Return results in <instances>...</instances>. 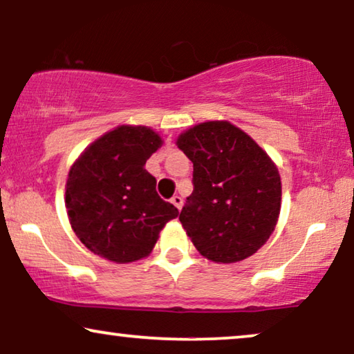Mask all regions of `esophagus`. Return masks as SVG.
Returning a JSON list of instances; mask_svg holds the SVG:
<instances>
[{
  "instance_id": "1",
  "label": "esophagus",
  "mask_w": 354,
  "mask_h": 354,
  "mask_svg": "<svg viewBox=\"0 0 354 354\" xmlns=\"http://www.w3.org/2000/svg\"><path fill=\"white\" fill-rule=\"evenodd\" d=\"M171 203H172L174 206L177 207V209H182V206H183V200H182V196L174 195V196L171 198Z\"/></svg>"
}]
</instances>
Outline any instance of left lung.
Returning <instances> with one entry per match:
<instances>
[{"label": "left lung", "instance_id": "1", "mask_svg": "<svg viewBox=\"0 0 354 354\" xmlns=\"http://www.w3.org/2000/svg\"><path fill=\"white\" fill-rule=\"evenodd\" d=\"M193 162V192L180 219L193 245L214 263H236L263 246L280 212L277 167L230 122L195 125L177 140Z\"/></svg>", "mask_w": 354, "mask_h": 354}]
</instances>
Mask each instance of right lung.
<instances>
[{
  "instance_id": "obj_1",
  "label": "right lung",
  "mask_w": 354,
  "mask_h": 354,
  "mask_svg": "<svg viewBox=\"0 0 354 354\" xmlns=\"http://www.w3.org/2000/svg\"><path fill=\"white\" fill-rule=\"evenodd\" d=\"M161 147L148 127L122 125L91 143L69 172L66 207L71 225L90 251L114 263L151 253L159 232L178 209L156 192L145 169Z\"/></svg>"
}]
</instances>
